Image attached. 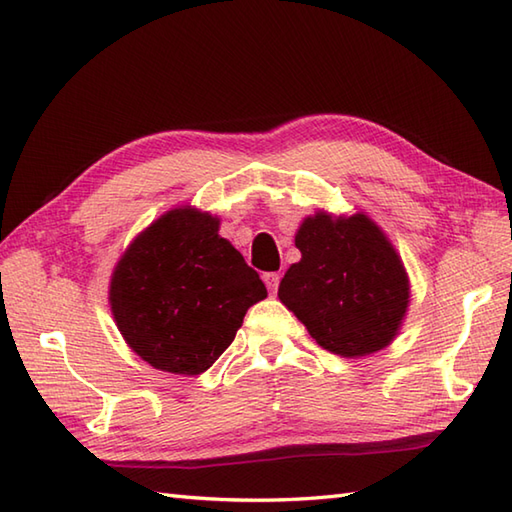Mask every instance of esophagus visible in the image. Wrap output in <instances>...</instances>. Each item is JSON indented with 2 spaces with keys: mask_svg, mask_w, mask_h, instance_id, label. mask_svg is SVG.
<instances>
[{
  "mask_svg": "<svg viewBox=\"0 0 512 512\" xmlns=\"http://www.w3.org/2000/svg\"><path fill=\"white\" fill-rule=\"evenodd\" d=\"M262 279H264V284L268 286V290H270V292H277V286H279V273H264V275H262Z\"/></svg>",
  "mask_w": 512,
  "mask_h": 512,
  "instance_id": "34e87169",
  "label": "esophagus"
}]
</instances>
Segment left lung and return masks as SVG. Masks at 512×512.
Instances as JSON below:
<instances>
[{"label":"left lung","mask_w":512,"mask_h":512,"mask_svg":"<svg viewBox=\"0 0 512 512\" xmlns=\"http://www.w3.org/2000/svg\"><path fill=\"white\" fill-rule=\"evenodd\" d=\"M301 262L279 284V299L323 350L358 358L383 350L409 306V279L385 233L356 213L306 217L295 235Z\"/></svg>","instance_id":"left-lung-1"}]
</instances>
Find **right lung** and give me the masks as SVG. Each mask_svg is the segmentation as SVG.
<instances>
[{"instance_id": "1", "label": "right lung", "mask_w": 512, "mask_h": 512, "mask_svg": "<svg viewBox=\"0 0 512 512\" xmlns=\"http://www.w3.org/2000/svg\"><path fill=\"white\" fill-rule=\"evenodd\" d=\"M220 220L191 206L140 233L116 264L110 303L123 339L151 367L195 376L233 343L266 286L220 237Z\"/></svg>"}]
</instances>
